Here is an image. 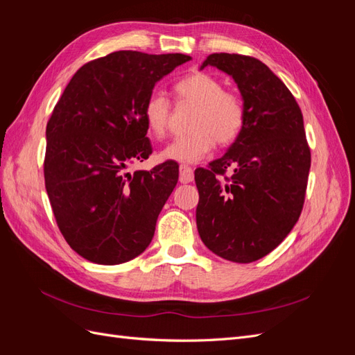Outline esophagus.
Returning a JSON list of instances; mask_svg holds the SVG:
<instances>
[{"label": "esophagus", "mask_w": 355, "mask_h": 355, "mask_svg": "<svg viewBox=\"0 0 355 355\" xmlns=\"http://www.w3.org/2000/svg\"><path fill=\"white\" fill-rule=\"evenodd\" d=\"M179 180L180 184H189V182L194 180V170H192L189 166L182 164L179 167Z\"/></svg>", "instance_id": "34e87169"}]
</instances>
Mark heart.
<instances>
[{"label": "heart", "instance_id": "obj_1", "mask_svg": "<svg viewBox=\"0 0 355 355\" xmlns=\"http://www.w3.org/2000/svg\"><path fill=\"white\" fill-rule=\"evenodd\" d=\"M175 93L180 102L196 105L191 118V133L178 136L159 157L178 163H197L211 153L216 145L227 146L237 139L244 127L245 108L239 94L225 90L216 77L206 72H192L175 84ZM170 101L161 92L148 96L144 105L146 125L155 137L167 132Z\"/></svg>", "mask_w": 355, "mask_h": 355}]
</instances>
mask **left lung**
Wrapping results in <instances>:
<instances>
[{
  "label": "left lung",
  "mask_w": 355,
  "mask_h": 355,
  "mask_svg": "<svg viewBox=\"0 0 355 355\" xmlns=\"http://www.w3.org/2000/svg\"><path fill=\"white\" fill-rule=\"evenodd\" d=\"M206 67L232 77L245 121L223 157L196 170L197 228L214 254L250 263L272 252L302 211L311 167L304 118L286 84L261 60L213 53L200 69Z\"/></svg>",
  "instance_id": "obj_1"
}]
</instances>
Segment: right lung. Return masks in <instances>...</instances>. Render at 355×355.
Instances as JSON below:
<instances>
[{
  "label": "right lung",
  "mask_w": 355,
  "mask_h": 355,
  "mask_svg": "<svg viewBox=\"0 0 355 355\" xmlns=\"http://www.w3.org/2000/svg\"><path fill=\"white\" fill-rule=\"evenodd\" d=\"M191 60L180 53L121 50L85 63L68 83L46 128L44 179L58 227L84 259L118 265L151 243L179 166L128 173L153 154L144 105L154 85Z\"/></svg>",
  "instance_id": "right-lung-1"
}]
</instances>
